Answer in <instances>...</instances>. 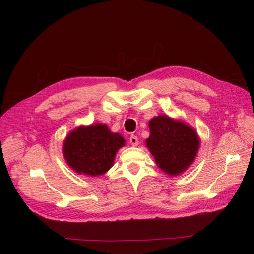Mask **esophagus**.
Segmentation results:
<instances>
[{
    "label": "esophagus",
    "mask_w": 254,
    "mask_h": 254,
    "mask_svg": "<svg viewBox=\"0 0 254 254\" xmlns=\"http://www.w3.org/2000/svg\"><path fill=\"white\" fill-rule=\"evenodd\" d=\"M129 142H130V144H131L132 146H137V145H139V139H137L136 135H133V134L130 135Z\"/></svg>",
    "instance_id": "34e87169"
}]
</instances>
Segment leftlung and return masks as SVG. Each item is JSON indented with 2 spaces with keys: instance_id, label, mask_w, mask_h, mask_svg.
<instances>
[{
  "instance_id": "left-lung-1",
  "label": "left lung",
  "mask_w": 254,
  "mask_h": 254,
  "mask_svg": "<svg viewBox=\"0 0 254 254\" xmlns=\"http://www.w3.org/2000/svg\"><path fill=\"white\" fill-rule=\"evenodd\" d=\"M150 136L146 144L157 165L168 175H179L193 162L199 147L194 129L166 115L149 122Z\"/></svg>"
}]
</instances>
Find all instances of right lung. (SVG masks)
<instances>
[{
	"mask_svg": "<svg viewBox=\"0 0 254 254\" xmlns=\"http://www.w3.org/2000/svg\"><path fill=\"white\" fill-rule=\"evenodd\" d=\"M125 140L112 133L107 125L95 124L75 129L66 136L64 155L67 164L78 174L97 176L113 165L115 153Z\"/></svg>",
	"mask_w": 254,
	"mask_h": 254,
	"instance_id": "1",
	"label": "right lung"
}]
</instances>
